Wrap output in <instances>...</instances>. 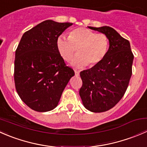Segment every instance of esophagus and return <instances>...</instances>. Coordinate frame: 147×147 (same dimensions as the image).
Returning <instances> with one entry per match:
<instances>
[{
  "mask_svg": "<svg viewBox=\"0 0 147 147\" xmlns=\"http://www.w3.org/2000/svg\"><path fill=\"white\" fill-rule=\"evenodd\" d=\"M75 74L76 76H79L80 75V72L79 71H75Z\"/></svg>",
  "mask_w": 147,
  "mask_h": 147,
  "instance_id": "34e87169",
  "label": "esophagus"
}]
</instances>
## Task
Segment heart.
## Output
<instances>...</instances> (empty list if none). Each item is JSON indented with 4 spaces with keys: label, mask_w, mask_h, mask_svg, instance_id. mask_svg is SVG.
<instances>
[{
    "label": "heart",
    "mask_w": 147,
    "mask_h": 147,
    "mask_svg": "<svg viewBox=\"0 0 147 147\" xmlns=\"http://www.w3.org/2000/svg\"><path fill=\"white\" fill-rule=\"evenodd\" d=\"M56 45L60 55L66 61L72 60L78 49L79 55L71 62V65L82 68L88 63L90 66H94L103 60L107 52L109 41L105 34L79 28L71 31L69 37L60 35Z\"/></svg>",
    "instance_id": "1"
}]
</instances>
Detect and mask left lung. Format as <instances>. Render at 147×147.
I'll return each mask as SVG.
<instances>
[{
    "instance_id": "1",
    "label": "left lung",
    "mask_w": 147,
    "mask_h": 147,
    "mask_svg": "<svg viewBox=\"0 0 147 147\" xmlns=\"http://www.w3.org/2000/svg\"><path fill=\"white\" fill-rule=\"evenodd\" d=\"M88 28L106 35L109 47L100 63L80 72V96L89 111L103 112L114 107L124 96L132 73L134 55L129 42L114 28Z\"/></svg>"
}]
</instances>
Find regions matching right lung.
Here are the masks:
<instances>
[{"label": "right lung", "mask_w": 147, "mask_h": 147, "mask_svg": "<svg viewBox=\"0 0 147 147\" xmlns=\"http://www.w3.org/2000/svg\"><path fill=\"white\" fill-rule=\"evenodd\" d=\"M70 23L47 20L25 32L16 51L14 80L19 97L37 112L53 110L73 69L66 66L57 48V39Z\"/></svg>", "instance_id": "add662e5"}]
</instances>
